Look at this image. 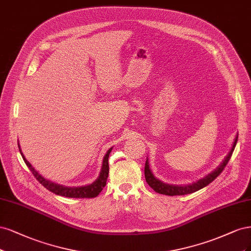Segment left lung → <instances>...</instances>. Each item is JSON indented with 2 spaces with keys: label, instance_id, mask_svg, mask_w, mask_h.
Here are the masks:
<instances>
[{
  "label": "left lung",
  "instance_id": "obj_1",
  "mask_svg": "<svg viewBox=\"0 0 251 251\" xmlns=\"http://www.w3.org/2000/svg\"><path fill=\"white\" fill-rule=\"evenodd\" d=\"M237 142H238V135L236 136V139H234L231 150L229 151L227 156L224 158L223 163L219 167H218L215 171H213L211 174L205 176L204 178L198 180L197 182H194L189 185H183V187H181V185H170V184H166L164 182H161L160 180L156 179L155 177L153 176V174L151 173L150 169H149L148 159L146 160V164H145V178H146L147 183L153 190H154L158 194H163V195L177 196V195H188V194H192L202 188L206 187L207 184L211 183L213 180H215L217 177L221 174V172L223 171L226 165H227V163L232 155V152L234 150V147H236Z\"/></svg>",
  "mask_w": 251,
  "mask_h": 251
}]
</instances>
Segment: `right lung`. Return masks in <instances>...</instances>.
Wrapping results in <instances>:
<instances>
[{
  "instance_id": "obj_1",
  "label": "right lung",
  "mask_w": 251,
  "mask_h": 251,
  "mask_svg": "<svg viewBox=\"0 0 251 251\" xmlns=\"http://www.w3.org/2000/svg\"><path fill=\"white\" fill-rule=\"evenodd\" d=\"M19 148H20V145H19ZM111 149L112 148H110L106 152V154H105V156L103 158L102 169H101V172H100V175L98 178H97L92 184L85 185V187H78V188L63 187V185L56 184L54 182H51L49 180L45 179L42 175H39L38 172L35 171V169L32 167L29 161L25 158V156H24V154L21 152V148H20V152L23 156L24 161H25V164L30 169L32 174L34 175V177L39 181V183H42L47 190H49L50 192L56 194V195H60V196L69 197V198H95L99 195L100 192L103 190L105 185H106V180H107L108 173H109L108 157H109V153L111 152Z\"/></svg>"
}]
</instances>
